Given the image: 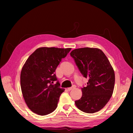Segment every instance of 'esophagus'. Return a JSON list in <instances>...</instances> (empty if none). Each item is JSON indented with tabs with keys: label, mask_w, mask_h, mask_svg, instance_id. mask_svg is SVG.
<instances>
[{
	"label": "esophagus",
	"mask_w": 133,
	"mask_h": 133,
	"mask_svg": "<svg viewBox=\"0 0 133 133\" xmlns=\"http://www.w3.org/2000/svg\"><path fill=\"white\" fill-rule=\"evenodd\" d=\"M75 86H72L71 87H69V88H67V90H68V91H70V90H72V89H75Z\"/></svg>",
	"instance_id": "esophagus-1"
}]
</instances>
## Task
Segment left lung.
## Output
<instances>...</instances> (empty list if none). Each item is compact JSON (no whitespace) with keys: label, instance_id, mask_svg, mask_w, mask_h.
I'll return each instance as SVG.
<instances>
[{"label":"left lung","instance_id":"8db88e82","mask_svg":"<svg viewBox=\"0 0 133 133\" xmlns=\"http://www.w3.org/2000/svg\"><path fill=\"white\" fill-rule=\"evenodd\" d=\"M84 77L89 78L86 87L82 88V95L75 101L78 108L86 113H94L106 105L111 97L115 74L107 56L97 48L75 49L70 53Z\"/></svg>","mask_w":133,"mask_h":133}]
</instances>
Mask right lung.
Returning a JSON list of instances; mask_svg holds the SVG:
<instances>
[{
	"instance_id": "add662e5",
	"label": "right lung",
	"mask_w": 133,
	"mask_h": 133,
	"mask_svg": "<svg viewBox=\"0 0 133 133\" xmlns=\"http://www.w3.org/2000/svg\"><path fill=\"white\" fill-rule=\"evenodd\" d=\"M71 48L41 47L27 59L21 74L23 97L34 113L46 115L56 109L59 97L64 91L55 74V70ZM57 81L55 84L53 82Z\"/></svg>"
}]
</instances>
